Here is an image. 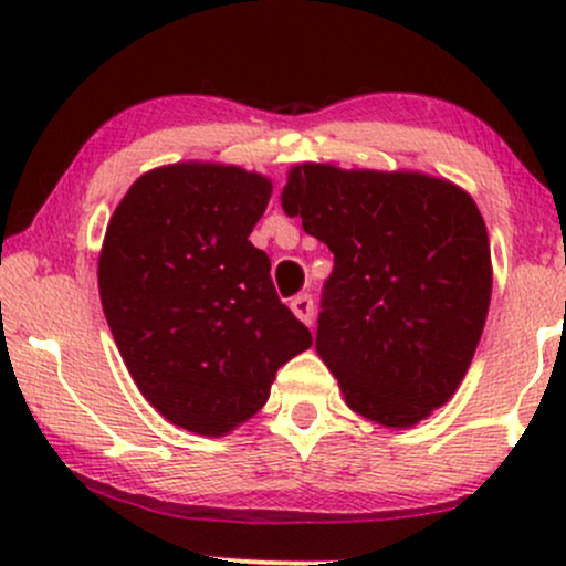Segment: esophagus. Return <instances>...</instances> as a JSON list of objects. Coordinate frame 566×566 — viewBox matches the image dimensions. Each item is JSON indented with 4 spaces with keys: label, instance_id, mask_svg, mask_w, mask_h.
Masks as SVG:
<instances>
[{
    "label": "esophagus",
    "instance_id": "obj_1",
    "mask_svg": "<svg viewBox=\"0 0 566 566\" xmlns=\"http://www.w3.org/2000/svg\"><path fill=\"white\" fill-rule=\"evenodd\" d=\"M290 308H292V314H295L297 319H301L303 324L314 322V301H311V295H297V297H292Z\"/></svg>",
    "mask_w": 566,
    "mask_h": 566
}]
</instances>
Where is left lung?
Returning a JSON list of instances; mask_svg holds the SVG:
<instances>
[{"instance_id": "8db88e82", "label": "left lung", "mask_w": 566, "mask_h": 566, "mask_svg": "<svg viewBox=\"0 0 566 566\" xmlns=\"http://www.w3.org/2000/svg\"><path fill=\"white\" fill-rule=\"evenodd\" d=\"M282 207L335 255L316 354L346 405L378 426H418L458 391L490 311L476 201L433 175L305 161L290 170Z\"/></svg>"}]
</instances>
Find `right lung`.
Instances as JSON below:
<instances>
[{
	"mask_svg": "<svg viewBox=\"0 0 566 566\" xmlns=\"http://www.w3.org/2000/svg\"><path fill=\"white\" fill-rule=\"evenodd\" d=\"M271 180L178 161L140 175L97 258L103 314L135 386L161 418L226 437L269 401L276 369L311 346L250 242Z\"/></svg>",
	"mask_w": 566,
	"mask_h": 566,
	"instance_id": "obj_1",
	"label": "right lung"
}]
</instances>
